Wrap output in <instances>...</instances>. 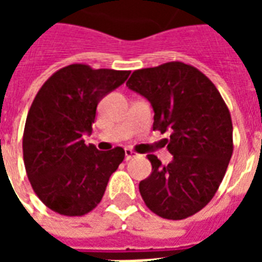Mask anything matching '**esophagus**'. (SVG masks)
Listing matches in <instances>:
<instances>
[{
    "instance_id": "34e87169",
    "label": "esophagus",
    "mask_w": 262,
    "mask_h": 262,
    "mask_svg": "<svg viewBox=\"0 0 262 262\" xmlns=\"http://www.w3.org/2000/svg\"><path fill=\"white\" fill-rule=\"evenodd\" d=\"M137 154L135 153V151H132V150H129V148H126L125 150V160L126 161H129L130 159H133V157H136Z\"/></svg>"
}]
</instances>
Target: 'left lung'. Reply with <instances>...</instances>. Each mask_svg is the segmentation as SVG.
I'll return each instance as SVG.
<instances>
[{
  "label": "left lung",
  "mask_w": 262,
  "mask_h": 262,
  "mask_svg": "<svg viewBox=\"0 0 262 262\" xmlns=\"http://www.w3.org/2000/svg\"><path fill=\"white\" fill-rule=\"evenodd\" d=\"M154 109L153 130L168 132L174 159L163 165L148 154L151 174L139 184L153 213L170 220L192 216L219 189L233 154V125L223 98L202 71L182 61L133 71L126 82Z\"/></svg>",
  "instance_id": "1"
}]
</instances>
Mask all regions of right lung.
<instances>
[{"mask_svg": "<svg viewBox=\"0 0 262 262\" xmlns=\"http://www.w3.org/2000/svg\"><path fill=\"white\" fill-rule=\"evenodd\" d=\"M130 71L70 64L39 90L28 112L22 139L28 178L39 199L53 212L82 216L101 202L109 177L125 150L99 151L84 143L98 102L122 85Z\"/></svg>", "mask_w": 262, "mask_h": 262, "instance_id": "right-lung-1", "label": "right lung"}]
</instances>
